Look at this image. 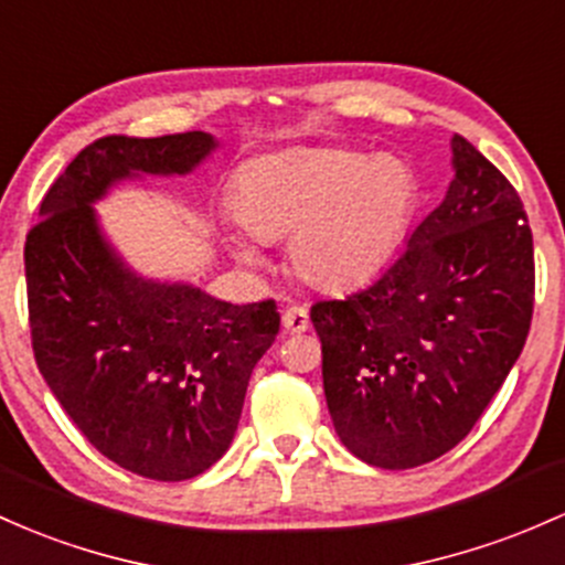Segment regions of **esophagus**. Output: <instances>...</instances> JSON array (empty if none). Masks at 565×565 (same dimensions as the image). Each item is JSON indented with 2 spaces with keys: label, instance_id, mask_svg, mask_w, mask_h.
<instances>
[{
  "label": "esophagus",
  "instance_id": "obj_1",
  "mask_svg": "<svg viewBox=\"0 0 565 565\" xmlns=\"http://www.w3.org/2000/svg\"><path fill=\"white\" fill-rule=\"evenodd\" d=\"M281 324H284V330L287 332H306L308 330V324H311V321H308V311L302 306H289L287 311L281 313Z\"/></svg>",
  "mask_w": 565,
  "mask_h": 565
}]
</instances>
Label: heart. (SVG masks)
<instances>
[{"instance_id":"b5f03b06","label":"heart","mask_w":565,"mask_h":565,"mask_svg":"<svg viewBox=\"0 0 565 565\" xmlns=\"http://www.w3.org/2000/svg\"><path fill=\"white\" fill-rule=\"evenodd\" d=\"M231 206L246 235L235 257L263 263L257 241L289 235V265L308 287L343 292L370 281L405 241L418 209V177L405 160L356 150H289L235 173Z\"/></svg>"}]
</instances>
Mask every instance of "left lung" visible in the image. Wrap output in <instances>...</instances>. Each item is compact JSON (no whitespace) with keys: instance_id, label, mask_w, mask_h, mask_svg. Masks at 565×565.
Wrapping results in <instances>:
<instances>
[{"instance_id":"1","label":"left lung","mask_w":565,"mask_h":565,"mask_svg":"<svg viewBox=\"0 0 565 565\" xmlns=\"http://www.w3.org/2000/svg\"><path fill=\"white\" fill-rule=\"evenodd\" d=\"M454 171L445 201L373 287L311 308L334 431L370 467L413 469L456 448L531 330L523 201L458 134Z\"/></svg>"}]
</instances>
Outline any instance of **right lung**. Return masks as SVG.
Masks as SVG:
<instances>
[{
	"mask_svg": "<svg viewBox=\"0 0 565 565\" xmlns=\"http://www.w3.org/2000/svg\"><path fill=\"white\" fill-rule=\"evenodd\" d=\"M212 134L104 136L66 166L26 235L31 349L85 439L160 482L206 472L231 448L254 364L276 340V302L216 300L141 278L111 249L93 203L141 173L184 177Z\"/></svg>",
	"mask_w": 565,
	"mask_h": 565,
	"instance_id": "1",
	"label": "right lung"
}]
</instances>
